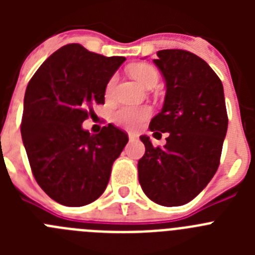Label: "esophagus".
Instances as JSON below:
<instances>
[{
    "label": "esophagus",
    "instance_id": "esophagus-1",
    "mask_svg": "<svg viewBox=\"0 0 255 255\" xmlns=\"http://www.w3.org/2000/svg\"><path fill=\"white\" fill-rule=\"evenodd\" d=\"M138 139V134H135V132H129V140L134 141Z\"/></svg>",
    "mask_w": 255,
    "mask_h": 255
}]
</instances>
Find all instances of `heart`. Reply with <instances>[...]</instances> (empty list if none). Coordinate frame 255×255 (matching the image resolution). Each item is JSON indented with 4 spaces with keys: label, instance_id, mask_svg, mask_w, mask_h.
<instances>
[{
    "label": "heart",
    "instance_id": "1",
    "mask_svg": "<svg viewBox=\"0 0 255 255\" xmlns=\"http://www.w3.org/2000/svg\"><path fill=\"white\" fill-rule=\"evenodd\" d=\"M129 73L132 78L141 85V87L150 89L158 84L159 74L154 66L145 62L134 64L129 67ZM116 76H112L107 83L106 92L110 94L114 89ZM152 115V110L148 106H139V107H131V106H123L115 112L114 120L117 125L124 126L126 129H135L138 128L143 121H145Z\"/></svg>",
    "mask_w": 255,
    "mask_h": 255
}]
</instances>
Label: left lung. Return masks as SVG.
<instances>
[{
	"instance_id": "obj_1",
	"label": "left lung",
	"mask_w": 255,
	"mask_h": 255,
	"mask_svg": "<svg viewBox=\"0 0 255 255\" xmlns=\"http://www.w3.org/2000/svg\"><path fill=\"white\" fill-rule=\"evenodd\" d=\"M153 60L166 82L162 111L149 124L168 132L163 148L149 136L138 162L139 182L148 198L164 207L182 206L207 186L218 168L227 131L224 87L206 61L184 49H162Z\"/></svg>"
}]
</instances>
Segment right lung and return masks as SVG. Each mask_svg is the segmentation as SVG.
Instances as JSON below:
<instances>
[{
  "label": "right lung",
  "instance_id": "right-lung-1",
  "mask_svg": "<svg viewBox=\"0 0 255 255\" xmlns=\"http://www.w3.org/2000/svg\"><path fill=\"white\" fill-rule=\"evenodd\" d=\"M125 60L66 44L40 65L26 87L22 143L38 185L57 203L82 207L98 199L129 141L112 124L100 134L82 128L93 105L105 103L108 80Z\"/></svg>",
  "mask_w": 255,
  "mask_h": 255
}]
</instances>
